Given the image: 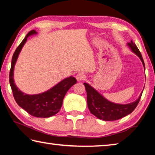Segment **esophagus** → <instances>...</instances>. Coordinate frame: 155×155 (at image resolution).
I'll return each instance as SVG.
<instances>
[{
	"mask_svg": "<svg viewBox=\"0 0 155 155\" xmlns=\"http://www.w3.org/2000/svg\"><path fill=\"white\" fill-rule=\"evenodd\" d=\"M76 78L78 81H81L85 79V75L83 74V73H78V74H77L76 76Z\"/></svg>",
	"mask_w": 155,
	"mask_h": 155,
	"instance_id": "1",
	"label": "esophagus"
}]
</instances>
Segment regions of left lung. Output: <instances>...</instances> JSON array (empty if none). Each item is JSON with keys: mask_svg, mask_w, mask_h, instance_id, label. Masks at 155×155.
<instances>
[{"mask_svg": "<svg viewBox=\"0 0 155 155\" xmlns=\"http://www.w3.org/2000/svg\"><path fill=\"white\" fill-rule=\"evenodd\" d=\"M128 46L134 53L140 57L145 69V64L142 56L135 44L133 43V41H130V42L128 43ZM84 85L87 91V106L90 112L98 118L104 121H114L119 120L132 113L137 106L143 92L142 91L140 94L139 98L133 103L127 104H120L111 103L104 98L89 84L84 83Z\"/></svg>", "mask_w": 155, "mask_h": 155, "instance_id": "8db88e82", "label": "left lung"}]
</instances>
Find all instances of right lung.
<instances>
[{
    "label": "right lung",
    "mask_w": 155,
    "mask_h": 155,
    "mask_svg": "<svg viewBox=\"0 0 155 155\" xmlns=\"http://www.w3.org/2000/svg\"><path fill=\"white\" fill-rule=\"evenodd\" d=\"M36 33L35 30L29 31L15 51L13 54L9 72V83L14 99L18 105L34 117H49L59 111L65 95L68 90L77 83V79L73 77L66 78L48 91L34 95H28L23 93L17 87L14 81V70L15 62L23 46L27 40L28 37Z\"/></svg>",
    "instance_id": "add662e5"
}]
</instances>
